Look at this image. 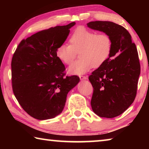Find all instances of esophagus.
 Wrapping results in <instances>:
<instances>
[{
    "label": "esophagus",
    "mask_w": 149,
    "mask_h": 149,
    "mask_svg": "<svg viewBox=\"0 0 149 149\" xmlns=\"http://www.w3.org/2000/svg\"><path fill=\"white\" fill-rule=\"evenodd\" d=\"M79 78H80V79H81V80L87 79V78H88V76H84V75H80Z\"/></svg>",
    "instance_id": "obj_1"
}]
</instances>
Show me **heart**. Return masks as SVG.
<instances>
[{
  "mask_svg": "<svg viewBox=\"0 0 149 149\" xmlns=\"http://www.w3.org/2000/svg\"><path fill=\"white\" fill-rule=\"evenodd\" d=\"M70 43L60 45L56 56L64 64L74 61L77 52L80 60L70 65L68 72L72 74H83L94 67L98 68L109 58L112 50V40L107 33L97 34L84 27H78L70 39Z\"/></svg>",
  "mask_w": 149,
  "mask_h": 149,
  "instance_id": "heart-1",
  "label": "heart"
}]
</instances>
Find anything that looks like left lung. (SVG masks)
<instances>
[{
    "mask_svg": "<svg viewBox=\"0 0 149 149\" xmlns=\"http://www.w3.org/2000/svg\"><path fill=\"white\" fill-rule=\"evenodd\" d=\"M87 26L105 33L112 40L109 58L89 77L93 87L92 109L100 117H116L130 107L137 95L141 72L137 49L130 33L120 25L95 21Z\"/></svg>",
    "mask_w": 149,
    "mask_h": 149,
    "instance_id": "1",
    "label": "left lung"
}]
</instances>
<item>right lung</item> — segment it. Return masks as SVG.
<instances>
[{
  "instance_id": "add662e5",
  "label": "right lung",
  "mask_w": 149,
  "mask_h": 149,
  "mask_svg": "<svg viewBox=\"0 0 149 149\" xmlns=\"http://www.w3.org/2000/svg\"><path fill=\"white\" fill-rule=\"evenodd\" d=\"M75 24L50 27L23 39L12 56L13 93L22 108L35 119L60 114L68 93L79 81L77 75L65 76L64 65L56 56L58 47Z\"/></svg>"
}]
</instances>
